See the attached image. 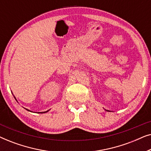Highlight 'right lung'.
Returning a JSON list of instances; mask_svg holds the SVG:
<instances>
[{
    "instance_id": "right-lung-1",
    "label": "right lung",
    "mask_w": 151,
    "mask_h": 151,
    "mask_svg": "<svg viewBox=\"0 0 151 151\" xmlns=\"http://www.w3.org/2000/svg\"><path fill=\"white\" fill-rule=\"evenodd\" d=\"M27 111H30L29 110H28V109H27ZM47 111H45V112H42V113H47Z\"/></svg>"
}]
</instances>
